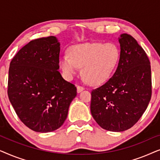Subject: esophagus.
Wrapping results in <instances>:
<instances>
[{"instance_id":"1","label":"esophagus","mask_w":160,"mask_h":160,"mask_svg":"<svg viewBox=\"0 0 160 160\" xmlns=\"http://www.w3.org/2000/svg\"><path fill=\"white\" fill-rule=\"evenodd\" d=\"M76 89H77V92L79 93L83 91L84 89V88L83 87H81V86H77V87H76Z\"/></svg>"}]
</instances>
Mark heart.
Masks as SVG:
<instances>
[{
  "label": "heart",
  "mask_w": 160,
  "mask_h": 160,
  "mask_svg": "<svg viewBox=\"0 0 160 160\" xmlns=\"http://www.w3.org/2000/svg\"><path fill=\"white\" fill-rule=\"evenodd\" d=\"M70 56L60 60V68L68 80H71L82 68V74L89 83L102 84L112 76L119 62V48L113 43H85L72 47Z\"/></svg>",
  "instance_id": "obj_1"
}]
</instances>
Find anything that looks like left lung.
<instances>
[{"mask_svg": "<svg viewBox=\"0 0 160 160\" xmlns=\"http://www.w3.org/2000/svg\"><path fill=\"white\" fill-rule=\"evenodd\" d=\"M118 40L120 56L114 74L91 93L92 116L102 129L112 132L132 128L152 97L151 65L145 51L130 35L121 34Z\"/></svg>", "mask_w": 160, "mask_h": 160, "instance_id": "8db88e82", "label": "left lung"}]
</instances>
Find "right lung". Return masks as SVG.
Wrapping results in <instances>:
<instances>
[{
  "label": "right lung",
  "mask_w": 160,
  "mask_h": 160,
  "mask_svg": "<svg viewBox=\"0 0 160 160\" xmlns=\"http://www.w3.org/2000/svg\"><path fill=\"white\" fill-rule=\"evenodd\" d=\"M60 43L55 36L30 41L10 63L8 96L28 128L49 132L66 119L76 88L58 71Z\"/></svg>",
  "instance_id": "right-lung-1"
}]
</instances>
